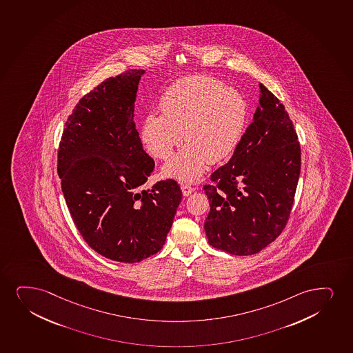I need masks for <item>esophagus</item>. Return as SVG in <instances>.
I'll list each match as a JSON object with an SVG mask.
<instances>
[{
  "label": "esophagus",
  "mask_w": 353,
  "mask_h": 353,
  "mask_svg": "<svg viewBox=\"0 0 353 353\" xmlns=\"http://www.w3.org/2000/svg\"><path fill=\"white\" fill-rule=\"evenodd\" d=\"M181 189H182L183 195L184 196H189L195 190V188H192V185H189V184H182Z\"/></svg>",
  "instance_id": "esophagus-1"
}]
</instances>
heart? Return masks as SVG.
Masks as SVG:
<instances>
[{
	"mask_svg": "<svg viewBox=\"0 0 353 353\" xmlns=\"http://www.w3.org/2000/svg\"><path fill=\"white\" fill-rule=\"evenodd\" d=\"M161 114L148 113L140 137L148 153L168 161L182 143L188 144L166 164L164 174L195 181L209 163L228 157L244 132L248 105L239 92L212 76L179 79L159 100Z\"/></svg>",
	"mask_w": 353,
	"mask_h": 353,
	"instance_id": "b5f03b06",
	"label": "heart"
}]
</instances>
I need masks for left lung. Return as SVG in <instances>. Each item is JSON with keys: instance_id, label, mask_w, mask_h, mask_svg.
Wrapping results in <instances>:
<instances>
[{"instance_id": "obj_1", "label": "left lung", "mask_w": 353, "mask_h": 353, "mask_svg": "<svg viewBox=\"0 0 353 353\" xmlns=\"http://www.w3.org/2000/svg\"><path fill=\"white\" fill-rule=\"evenodd\" d=\"M259 89L252 123L203 187L209 245L235 256L258 253L282 233L300 177V143L289 114L261 83Z\"/></svg>"}]
</instances>
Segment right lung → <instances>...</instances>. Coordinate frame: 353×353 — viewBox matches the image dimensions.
<instances>
[{
  "instance_id": "right-lung-1",
  "label": "right lung",
  "mask_w": 353,
  "mask_h": 353,
  "mask_svg": "<svg viewBox=\"0 0 353 353\" xmlns=\"http://www.w3.org/2000/svg\"><path fill=\"white\" fill-rule=\"evenodd\" d=\"M144 70H127L83 96L65 123L58 174L83 239L101 256L137 263L165 244L182 190L174 179L141 190L154 169L135 128Z\"/></svg>"
}]
</instances>
